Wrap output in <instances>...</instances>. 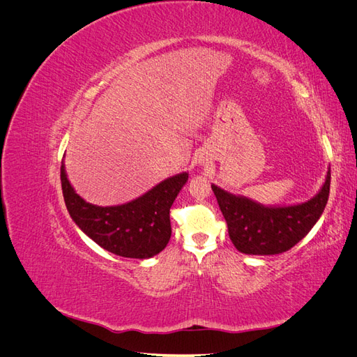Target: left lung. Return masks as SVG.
Segmentation results:
<instances>
[{
    "instance_id": "1",
    "label": "left lung",
    "mask_w": 357,
    "mask_h": 357,
    "mask_svg": "<svg viewBox=\"0 0 357 357\" xmlns=\"http://www.w3.org/2000/svg\"><path fill=\"white\" fill-rule=\"evenodd\" d=\"M211 189L236 250L245 255H278L298 244L320 219L329 198L331 169L314 198L290 207H264L214 185Z\"/></svg>"
}]
</instances>
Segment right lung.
<instances>
[{"instance_id":"obj_1","label":"right lung","mask_w":357,"mask_h":357,"mask_svg":"<svg viewBox=\"0 0 357 357\" xmlns=\"http://www.w3.org/2000/svg\"><path fill=\"white\" fill-rule=\"evenodd\" d=\"M186 181L188 172H181L138 199L116 207H98L74 192L61 165L62 193L71 219L96 244L122 257L147 259L164 250L171 238L169 208Z\"/></svg>"}]
</instances>
